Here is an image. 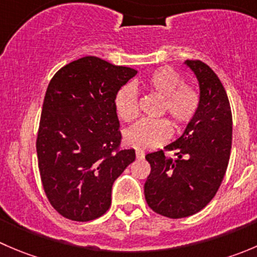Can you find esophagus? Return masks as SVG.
Returning <instances> with one entry per match:
<instances>
[{
    "label": "esophagus",
    "mask_w": 257,
    "mask_h": 257,
    "mask_svg": "<svg viewBox=\"0 0 257 257\" xmlns=\"http://www.w3.org/2000/svg\"><path fill=\"white\" fill-rule=\"evenodd\" d=\"M136 154H137V158H138V159H144V157H145V153L143 152V150H136Z\"/></svg>",
    "instance_id": "obj_1"
}]
</instances>
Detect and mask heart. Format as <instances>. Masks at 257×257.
I'll list each match as a JSON object with an SVG mask.
<instances>
[{
  "label": "heart",
  "instance_id": "b5f03b06",
  "mask_svg": "<svg viewBox=\"0 0 257 257\" xmlns=\"http://www.w3.org/2000/svg\"><path fill=\"white\" fill-rule=\"evenodd\" d=\"M150 92L162 95V113L167 112L175 128L188 125L198 113L200 94L194 87L183 84L177 72L168 67L153 72L144 83ZM118 115L124 121H132L138 116V93L132 84L121 88L115 97ZM170 137V125L167 119L147 118L132 125L124 134V141L139 150L153 149L164 143Z\"/></svg>",
  "mask_w": 257,
  "mask_h": 257
}]
</instances>
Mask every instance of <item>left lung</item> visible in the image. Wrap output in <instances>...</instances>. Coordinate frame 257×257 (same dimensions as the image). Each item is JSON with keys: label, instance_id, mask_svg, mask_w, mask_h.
Returning a JSON list of instances; mask_svg holds the SVG:
<instances>
[{"label": "left lung", "instance_id": "8db88e82", "mask_svg": "<svg viewBox=\"0 0 257 257\" xmlns=\"http://www.w3.org/2000/svg\"><path fill=\"white\" fill-rule=\"evenodd\" d=\"M199 82L200 105L180 138L163 150L149 153L150 174L144 184L149 208L170 219L190 216L205 208L226 173L232 141V115L219 77L201 61L184 62Z\"/></svg>", "mask_w": 257, "mask_h": 257}]
</instances>
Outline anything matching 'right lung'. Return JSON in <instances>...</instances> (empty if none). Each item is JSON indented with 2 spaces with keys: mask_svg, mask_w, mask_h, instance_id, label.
Returning <instances> with one entry per match:
<instances>
[{
  "mask_svg": "<svg viewBox=\"0 0 257 257\" xmlns=\"http://www.w3.org/2000/svg\"><path fill=\"white\" fill-rule=\"evenodd\" d=\"M137 73L88 56L62 67L49 82L36 149L45 193L62 216H102L113 183L136 160V150L119 148L115 97Z\"/></svg>",
  "mask_w": 257,
  "mask_h": 257,
  "instance_id": "right-lung-1",
  "label": "right lung"
}]
</instances>
